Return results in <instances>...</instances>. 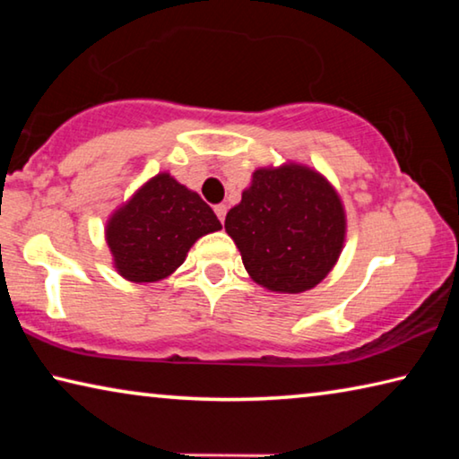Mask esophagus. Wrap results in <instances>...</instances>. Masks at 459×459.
<instances>
[{"label":"esophagus","mask_w":459,"mask_h":459,"mask_svg":"<svg viewBox=\"0 0 459 459\" xmlns=\"http://www.w3.org/2000/svg\"><path fill=\"white\" fill-rule=\"evenodd\" d=\"M214 212H216V216H219V221L224 222V216H227V204H216Z\"/></svg>","instance_id":"esophagus-1"}]
</instances>
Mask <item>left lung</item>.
<instances>
[{"label": "left lung", "instance_id": "obj_1", "mask_svg": "<svg viewBox=\"0 0 459 459\" xmlns=\"http://www.w3.org/2000/svg\"><path fill=\"white\" fill-rule=\"evenodd\" d=\"M224 229L255 281L279 293H301L330 273L344 243L338 194L304 166L257 169L230 208Z\"/></svg>", "mask_w": 459, "mask_h": 459}]
</instances>
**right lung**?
<instances>
[{
	"instance_id": "1",
	"label": "right lung",
	"mask_w": 459,
	"mask_h": 459,
	"mask_svg": "<svg viewBox=\"0 0 459 459\" xmlns=\"http://www.w3.org/2000/svg\"><path fill=\"white\" fill-rule=\"evenodd\" d=\"M221 229L212 208L169 174L152 178L107 224L115 267L135 283L178 269L196 238Z\"/></svg>"
}]
</instances>
